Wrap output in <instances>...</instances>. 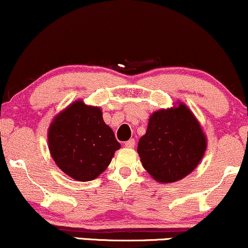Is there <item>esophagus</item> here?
I'll return each mask as SVG.
<instances>
[{
  "instance_id": "34e87169",
  "label": "esophagus",
  "mask_w": 248,
  "mask_h": 248,
  "mask_svg": "<svg viewBox=\"0 0 248 248\" xmlns=\"http://www.w3.org/2000/svg\"><path fill=\"white\" fill-rule=\"evenodd\" d=\"M135 145H136L135 139H130V140H127L126 142H125L124 146L126 148H133V147H135Z\"/></svg>"
}]
</instances>
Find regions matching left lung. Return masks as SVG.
Segmentation results:
<instances>
[{
    "instance_id": "1",
    "label": "left lung",
    "mask_w": 248,
    "mask_h": 248,
    "mask_svg": "<svg viewBox=\"0 0 248 248\" xmlns=\"http://www.w3.org/2000/svg\"><path fill=\"white\" fill-rule=\"evenodd\" d=\"M208 139L199 119L182 102L154 111L139 139L142 167L160 183H173L193 171L204 156Z\"/></svg>"
}]
</instances>
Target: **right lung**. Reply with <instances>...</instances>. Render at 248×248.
I'll return each mask as SVG.
<instances>
[{"label": "right lung", "mask_w": 248, "mask_h": 248, "mask_svg": "<svg viewBox=\"0 0 248 248\" xmlns=\"http://www.w3.org/2000/svg\"><path fill=\"white\" fill-rule=\"evenodd\" d=\"M100 107L77 100L52 119L48 150L55 165L77 181H92L107 170L121 148Z\"/></svg>", "instance_id": "1"}]
</instances>
